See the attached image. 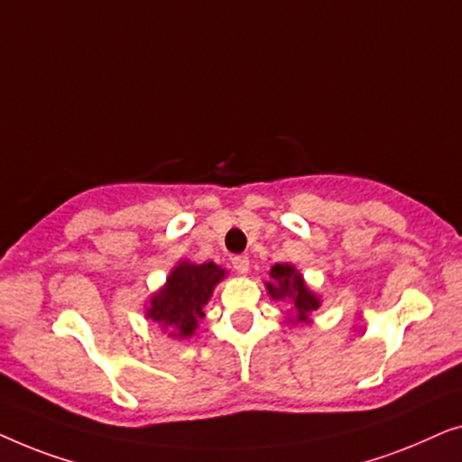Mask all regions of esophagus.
Wrapping results in <instances>:
<instances>
[{
  "label": "esophagus",
  "mask_w": 462,
  "mask_h": 462,
  "mask_svg": "<svg viewBox=\"0 0 462 462\" xmlns=\"http://www.w3.org/2000/svg\"><path fill=\"white\" fill-rule=\"evenodd\" d=\"M231 264H233V269H236V273H239V275H245L250 271L248 256H236L231 261Z\"/></svg>",
  "instance_id": "obj_1"
}]
</instances>
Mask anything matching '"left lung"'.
I'll list each match as a JSON object with an SVG mask.
<instances>
[{"instance_id":"8db88e82","label":"left lung","mask_w":462,"mask_h":462,"mask_svg":"<svg viewBox=\"0 0 462 462\" xmlns=\"http://www.w3.org/2000/svg\"><path fill=\"white\" fill-rule=\"evenodd\" d=\"M273 300H288V324H311V313L321 307V299L307 286L305 277L292 263H275L269 271V282H264Z\"/></svg>"}]
</instances>
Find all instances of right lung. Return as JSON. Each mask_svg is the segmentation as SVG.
<instances>
[{"label": "right lung", "instance_id": "add662e5", "mask_svg": "<svg viewBox=\"0 0 462 462\" xmlns=\"http://www.w3.org/2000/svg\"><path fill=\"white\" fill-rule=\"evenodd\" d=\"M226 277V271L214 263L179 261L166 283L144 302V318L153 319L170 338H191L204 318L214 288Z\"/></svg>", "mask_w": 462, "mask_h": 462}]
</instances>
